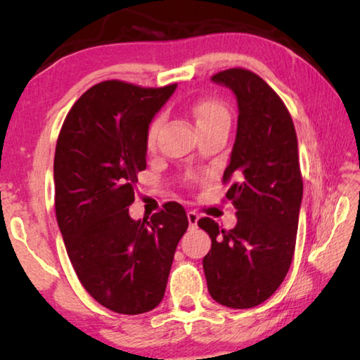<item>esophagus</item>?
Returning a JSON list of instances; mask_svg holds the SVG:
<instances>
[{"label":"esophagus","instance_id":"34e87169","mask_svg":"<svg viewBox=\"0 0 360 360\" xmlns=\"http://www.w3.org/2000/svg\"><path fill=\"white\" fill-rule=\"evenodd\" d=\"M187 219H188V224H191V227H197V222H198V214L195 211H187Z\"/></svg>","mask_w":360,"mask_h":360}]
</instances>
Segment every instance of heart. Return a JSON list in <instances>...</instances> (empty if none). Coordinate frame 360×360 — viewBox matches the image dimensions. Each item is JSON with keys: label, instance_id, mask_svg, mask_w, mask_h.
<instances>
[{"label": "heart", "instance_id": "b5f03b06", "mask_svg": "<svg viewBox=\"0 0 360 360\" xmlns=\"http://www.w3.org/2000/svg\"><path fill=\"white\" fill-rule=\"evenodd\" d=\"M191 112L193 115L195 122H197L200 131L212 130L216 127L229 125L230 127V112L227 106L222 101L216 98H203L193 103L191 106ZM163 125L162 115H155L154 119L149 122L148 129H146V148L148 150L155 149L158 133Z\"/></svg>", "mask_w": 360, "mask_h": 360}]
</instances>
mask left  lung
<instances>
[{"instance_id": "left-lung-1", "label": "left lung", "mask_w": 360, "mask_h": 360, "mask_svg": "<svg viewBox=\"0 0 360 360\" xmlns=\"http://www.w3.org/2000/svg\"><path fill=\"white\" fill-rule=\"evenodd\" d=\"M214 82L233 90L238 129L222 182L238 222L225 230L210 217L203 270L211 297L224 307H257L281 285L295 251L303 179L295 127L279 95L255 72L230 68Z\"/></svg>"}]
</instances>
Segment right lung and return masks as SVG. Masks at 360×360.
<instances>
[{"label":"right lung","instance_id":"add662e5","mask_svg":"<svg viewBox=\"0 0 360 360\" xmlns=\"http://www.w3.org/2000/svg\"><path fill=\"white\" fill-rule=\"evenodd\" d=\"M176 85L96 84L70 109L57 139L56 214L66 252L84 289L119 314L162 302L188 227L176 202L143 221L129 214L136 174L146 169V129Z\"/></svg>","mask_w":360,"mask_h":360}]
</instances>
